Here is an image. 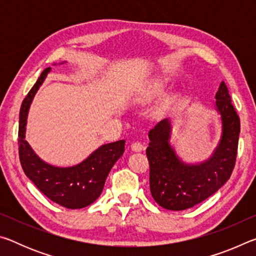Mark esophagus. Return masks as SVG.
I'll use <instances>...</instances> for the list:
<instances>
[{
  "label": "esophagus",
  "mask_w": 256,
  "mask_h": 256,
  "mask_svg": "<svg viewBox=\"0 0 256 256\" xmlns=\"http://www.w3.org/2000/svg\"><path fill=\"white\" fill-rule=\"evenodd\" d=\"M144 144H142L141 142H133V144H131V149L132 151H134V152H140V151L144 150Z\"/></svg>",
  "instance_id": "esophagus-1"
}]
</instances>
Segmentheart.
<instances>
[{"mask_svg": "<svg viewBox=\"0 0 256 256\" xmlns=\"http://www.w3.org/2000/svg\"><path fill=\"white\" fill-rule=\"evenodd\" d=\"M166 86H167V80L159 79V80L152 81L144 90V94H142L141 102H146L152 100V99H154L156 97H158L159 94H162L164 88H166ZM172 100H174V97L172 96H164L157 107V112H164L168 106L170 105Z\"/></svg>", "mask_w": 256, "mask_h": 256, "instance_id": "1", "label": "heart"}]
</instances>
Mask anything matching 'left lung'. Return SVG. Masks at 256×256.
<instances>
[{
  "label": "left lung",
  "mask_w": 256,
  "mask_h": 256,
  "mask_svg": "<svg viewBox=\"0 0 256 256\" xmlns=\"http://www.w3.org/2000/svg\"><path fill=\"white\" fill-rule=\"evenodd\" d=\"M220 136L211 154L202 162H186L170 144L172 123L164 118L149 131L146 157L150 164L151 196L160 206L180 211L216 193L230 177L236 162L240 122L222 81L216 94Z\"/></svg>",
  "instance_id": "left-lung-1"
}]
</instances>
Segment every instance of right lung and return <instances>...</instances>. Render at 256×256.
I'll use <instances>...</instances> for the list:
<instances>
[{
	"label": "right lung",
	"instance_id": "right-lung-1",
	"mask_svg": "<svg viewBox=\"0 0 256 256\" xmlns=\"http://www.w3.org/2000/svg\"><path fill=\"white\" fill-rule=\"evenodd\" d=\"M66 62H62L63 64ZM52 68L42 72L36 84L24 99L19 114V157L26 176L37 188L58 204L68 209H81L100 196L108 174L124 152V140L102 144L81 162L58 167L46 162L26 141L28 112L34 94Z\"/></svg>",
	"mask_w": 256,
	"mask_h": 256
}]
</instances>
